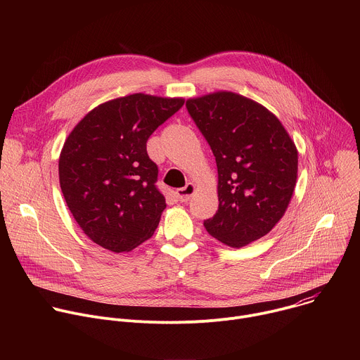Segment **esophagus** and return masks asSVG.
<instances>
[{
    "label": "esophagus",
    "instance_id": "esophagus-1",
    "mask_svg": "<svg viewBox=\"0 0 360 360\" xmlns=\"http://www.w3.org/2000/svg\"><path fill=\"white\" fill-rule=\"evenodd\" d=\"M193 192H195V185L189 182V184H186L184 188H181V189L176 191V196H178V199H179L181 202H188V200L191 199V196L193 195Z\"/></svg>",
    "mask_w": 360,
    "mask_h": 360
}]
</instances>
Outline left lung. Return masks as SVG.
Returning a JSON list of instances; mask_svg holds the SVG:
<instances>
[{
    "instance_id": "8db88e82",
    "label": "left lung",
    "mask_w": 360,
    "mask_h": 360,
    "mask_svg": "<svg viewBox=\"0 0 360 360\" xmlns=\"http://www.w3.org/2000/svg\"><path fill=\"white\" fill-rule=\"evenodd\" d=\"M218 167L217 214L203 221L232 248L265 236L283 217L297 178V150L281 121L246 96L221 91L186 101Z\"/></svg>"
}]
</instances>
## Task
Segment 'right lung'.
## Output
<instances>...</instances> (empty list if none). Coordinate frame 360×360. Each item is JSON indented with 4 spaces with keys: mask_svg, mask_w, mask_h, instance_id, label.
Listing matches in <instances>:
<instances>
[{
    "mask_svg": "<svg viewBox=\"0 0 360 360\" xmlns=\"http://www.w3.org/2000/svg\"><path fill=\"white\" fill-rule=\"evenodd\" d=\"M182 98L132 94L98 105L72 129L58 172L84 233L112 252H129L155 232L165 198L146 141L184 105Z\"/></svg>",
    "mask_w": 360,
    "mask_h": 360,
    "instance_id": "right-lung-1",
    "label": "right lung"
}]
</instances>
